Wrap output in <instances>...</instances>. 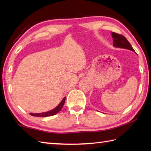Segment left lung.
Wrapping results in <instances>:
<instances>
[{"instance_id":"obj_1","label":"left lung","mask_w":151,"mask_h":151,"mask_svg":"<svg viewBox=\"0 0 151 151\" xmlns=\"http://www.w3.org/2000/svg\"><path fill=\"white\" fill-rule=\"evenodd\" d=\"M111 36L112 37H113L114 47L118 48H123V49H126L134 52V50L132 45L130 44L129 41L127 40V38L123 36V35L112 32Z\"/></svg>"}]
</instances>
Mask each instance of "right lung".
<instances>
[{"instance_id": "add662e5", "label": "right lung", "mask_w": 151, "mask_h": 151, "mask_svg": "<svg viewBox=\"0 0 151 151\" xmlns=\"http://www.w3.org/2000/svg\"><path fill=\"white\" fill-rule=\"evenodd\" d=\"M65 97H64L63 99V100L62 101V102L58 104V106H56L55 108L53 109V110L47 111V112H43V113H40V114H34V113H29L30 115H32V116H35V117H48V116H52V115H55L56 114H57L58 112H59L62 108H63V106L65 103Z\"/></svg>"}]
</instances>
